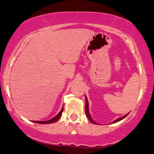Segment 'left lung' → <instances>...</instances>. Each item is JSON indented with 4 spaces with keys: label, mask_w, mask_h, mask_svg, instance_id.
<instances>
[{
    "label": "left lung",
    "mask_w": 154,
    "mask_h": 154,
    "mask_svg": "<svg viewBox=\"0 0 154 154\" xmlns=\"http://www.w3.org/2000/svg\"><path fill=\"white\" fill-rule=\"evenodd\" d=\"M85 114H86V116H87V117H88V119H89V121L91 122V123H92L93 124H97L95 122H94L93 120H92V117H91V115H90V111H89V105H88V99H87V97L85 96ZM128 115V114H126V115H125L124 116H123V117H121V118H119V119H116V121H114L113 122V123H117V122H119V121H121V120H123V119H125V118Z\"/></svg>",
    "instance_id": "obj_1"
}]
</instances>
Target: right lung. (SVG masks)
<instances>
[{"label": "right lung", "mask_w": 154, "mask_h": 154, "mask_svg": "<svg viewBox=\"0 0 154 154\" xmlns=\"http://www.w3.org/2000/svg\"><path fill=\"white\" fill-rule=\"evenodd\" d=\"M63 110H64V108H62L61 109V111L59 112V113L57 116H55L54 118H52V119L49 120V121H34L33 122L34 123H40V124H49V123H55L58 121L59 119H60L61 116H62V113L63 112Z\"/></svg>", "instance_id": "right-lung-1"}]
</instances>
